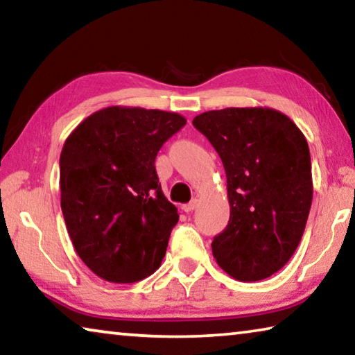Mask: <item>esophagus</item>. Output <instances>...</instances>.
<instances>
[{
	"mask_svg": "<svg viewBox=\"0 0 355 355\" xmlns=\"http://www.w3.org/2000/svg\"><path fill=\"white\" fill-rule=\"evenodd\" d=\"M197 205H199V200L194 199V200H191L189 203H186V205L183 207V209H184L186 213H192L197 208Z\"/></svg>",
	"mask_w": 355,
	"mask_h": 355,
	"instance_id": "obj_1",
	"label": "esophagus"
}]
</instances>
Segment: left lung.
I'll return each mask as SVG.
<instances>
[{
  "label": "left lung",
  "instance_id": "left-lung-1",
  "mask_svg": "<svg viewBox=\"0 0 355 355\" xmlns=\"http://www.w3.org/2000/svg\"><path fill=\"white\" fill-rule=\"evenodd\" d=\"M192 125L219 153L227 175L230 219L211 243L216 261L236 280L271 277L293 257L309 219L307 139L272 107L208 111Z\"/></svg>",
  "mask_w": 355,
  "mask_h": 355
}]
</instances>
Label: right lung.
<instances>
[{"label":"right lung","mask_w":355,"mask_h":355,"mask_svg":"<svg viewBox=\"0 0 355 355\" xmlns=\"http://www.w3.org/2000/svg\"><path fill=\"white\" fill-rule=\"evenodd\" d=\"M184 125L177 112L110 106L65 139L64 220L76 254L103 280L133 284L161 266L178 213L161 191L155 158Z\"/></svg>","instance_id":"right-lung-1"}]
</instances>
